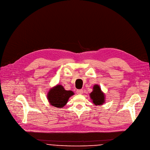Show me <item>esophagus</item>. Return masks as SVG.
I'll use <instances>...</instances> for the list:
<instances>
[{
	"label": "esophagus",
	"instance_id": "esophagus-1",
	"mask_svg": "<svg viewBox=\"0 0 150 150\" xmlns=\"http://www.w3.org/2000/svg\"><path fill=\"white\" fill-rule=\"evenodd\" d=\"M76 93L78 94H82L83 93V90H77Z\"/></svg>",
	"mask_w": 150,
	"mask_h": 150
}]
</instances>
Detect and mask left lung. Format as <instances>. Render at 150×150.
I'll use <instances>...</instances> for the list:
<instances>
[{"instance_id": "8db88e82", "label": "left lung", "mask_w": 150, "mask_h": 150, "mask_svg": "<svg viewBox=\"0 0 150 150\" xmlns=\"http://www.w3.org/2000/svg\"><path fill=\"white\" fill-rule=\"evenodd\" d=\"M90 96L95 105H102L105 102V94L98 85L93 86V91L90 94Z\"/></svg>"}]
</instances>
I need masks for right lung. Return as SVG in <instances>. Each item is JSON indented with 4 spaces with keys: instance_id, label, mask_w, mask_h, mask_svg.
Instances as JSON below:
<instances>
[{
    "instance_id": "1",
    "label": "right lung",
    "mask_w": 150,
    "mask_h": 150,
    "mask_svg": "<svg viewBox=\"0 0 150 150\" xmlns=\"http://www.w3.org/2000/svg\"><path fill=\"white\" fill-rule=\"evenodd\" d=\"M74 94L72 91L66 90L62 85H57L50 90L47 99L52 106L62 108L66 105L69 98Z\"/></svg>"
}]
</instances>
